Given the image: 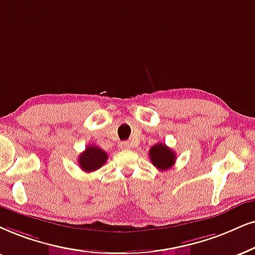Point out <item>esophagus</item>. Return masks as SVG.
<instances>
[{
	"instance_id": "34e87169",
	"label": "esophagus",
	"mask_w": 255,
	"mask_h": 255,
	"mask_svg": "<svg viewBox=\"0 0 255 255\" xmlns=\"http://www.w3.org/2000/svg\"><path fill=\"white\" fill-rule=\"evenodd\" d=\"M120 147L122 148V149H130L131 143L129 142V141H124V142L120 143Z\"/></svg>"
}]
</instances>
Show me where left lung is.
<instances>
[{
  "label": "left lung",
  "mask_w": 255,
  "mask_h": 255,
  "mask_svg": "<svg viewBox=\"0 0 255 255\" xmlns=\"http://www.w3.org/2000/svg\"><path fill=\"white\" fill-rule=\"evenodd\" d=\"M149 157L151 163L160 170L169 169L175 163L176 156L174 150L167 147L165 143H156L149 149Z\"/></svg>",
  "instance_id": "1"
}]
</instances>
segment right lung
<instances>
[{
	"label": "right lung",
	"instance_id": "1",
	"mask_svg": "<svg viewBox=\"0 0 255 255\" xmlns=\"http://www.w3.org/2000/svg\"><path fill=\"white\" fill-rule=\"evenodd\" d=\"M108 159L107 153L101 148L96 146L86 147L85 151H82L79 156V166L82 170L87 173L94 172V170L101 168Z\"/></svg>",
	"mask_w": 255,
	"mask_h": 255
}]
</instances>
